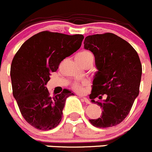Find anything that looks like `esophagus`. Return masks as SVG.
I'll return each instance as SVG.
<instances>
[{
  "label": "esophagus",
  "mask_w": 152,
  "mask_h": 152,
  "mask_svg": "<svg viewBox=\"0 0 152 152\" xmlns=\"http://www.w3.org/2000/svg\"><path fill=\"white\" fill-rule=\"evenodd\" d=\"M81 98L83 99V101H84V102H85L86 103L90 104V101L87 98V97H81Z\"/></svg>",
  "instance_id": "esophagus-1"
}]
</instances>
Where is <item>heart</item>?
Instances as JSON below:
<instances>
[{
	"instance_id": "b5f03b06",
	"label": "heart",
	"mask_w": 152,
	"mask_h": 152,
	"mask_svg": "<svg viewBox=\"0 0 152 152\" xmlns=\"http://www.w3.org/2000/svg\"><path fill=\"white\" fill-rule=\"evenodd\" d=\"M76 58H79L80 59H90V58H93V56L92 55L91 53H90L89 51L87 50H83L81 52L78 53L76 55ZM73 88L74 90H76L77 92H80V90H82V87L80 84L79 83H75L73 85Z\"/></svg>"
}]
</instances>
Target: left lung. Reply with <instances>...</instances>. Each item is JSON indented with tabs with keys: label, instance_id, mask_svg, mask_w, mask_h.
I'll use <instances>...</instances> for the list:
<instances>
[{
	"label": "left lung",
	"instance_id": "8db88e82",
	"mask_svg": "<svg viewBox=\"0 0 152 152\" xmlns=\"http://www.w3.org/2000/svg\"><path fill=\"white\" fill-rule=\"evenodd\" d=\"M84 49L95 57L97 69L90 99L102 108L100 118L90 120L94 126L107 128L121 123L130 113L140 93L142 65L135 49L127 41L112 33L85 37ZM104 94L107 99H101Z\"/></svg>",
	"mask_w": 152,
	"mask_h": 152
}]
</instances>
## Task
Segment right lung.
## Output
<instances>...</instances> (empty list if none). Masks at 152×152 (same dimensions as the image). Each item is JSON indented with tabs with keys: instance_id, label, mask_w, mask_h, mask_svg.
Wrapping results in <instances>:
<instances>
[{
	"instance_id": "obj_1",
	"label": "right lung",
	"mask_w": 152,
	"mask_h": 152,
	"mask_svg": "<svg viewBox=\"0 0 152 152\" xmlns=\"http://www.w3.org/2000/svg\"><path fill=\"white\" fill-rule=\"evenodd\" d=\"M83 39L82 34L41 31L28 39L13 57L12 94L25 120L38 130H51L60 123L65 100L74 93L65 89L50 96L46 85L50 74L80 48Z\"/></svg>"
}]
</instances>
